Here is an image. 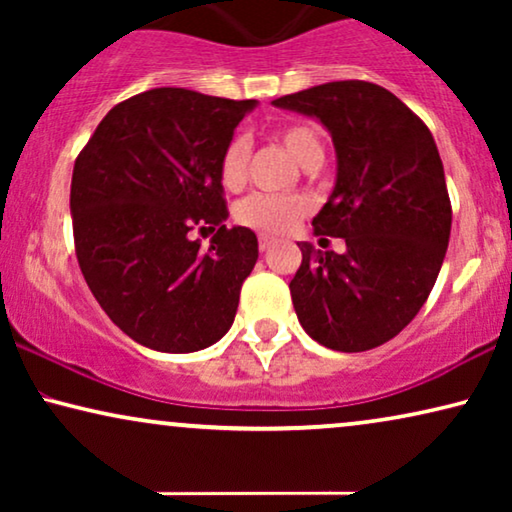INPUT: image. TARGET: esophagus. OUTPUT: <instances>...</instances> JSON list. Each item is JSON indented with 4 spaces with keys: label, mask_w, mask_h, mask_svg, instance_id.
<instances>
[{
    "label": "esophagus",
    "mask_w": 512,
    "mask_h": 512,
    "mask_svg": "<svg viewBox=\"0 0 512 512\" xmlns=\"http://www.w3.org/2000/svg\"><path fill=\"white\" fill-rule=\"evenodd\" d=\"M275 242H277L275 237H270V235H258V249H261V251H268Z\"/></svg>",
    "instance_id": "1"
}]
</instances>
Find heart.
<instances>
[{
    "label": "heart",
    "instance_id": "b5f03b06",
    "mask_svg": "<svg viewBox=\"0 0 512 512\" xmlns=\"http://www.w3.org/2000/svg\"><path fill=\"white\" fill-rule=\"evenodd\" d=\"M275 137L305 170L324 160V142H321L319 130L312 123H289L279 128ZM247 158V139H230L219 158V181L226 191H240L244 186V181H247ZM307 212H310V202L303 195L251 193L237 202L235 221L244 228L256 230V233L279 235L296 226Z\"/></svg>",
    "mask_w": 512,
    "mask_h": 512
}]
</instances>
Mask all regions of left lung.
<instances>
[{
  "label": "left lung",
  "mask_w": 512,
  "mask_h": 512,
  "mask_svg": "<svg viewBox=\"0 0 512 512\" xmlns=\"http://www.w3.org/2000/svg\"><path fill=\"white\" fill-rule=\"evenodd\" d=\"M317 116L338 153V181L314 216V235L342 237L345 254L300 242L291 279L300 326L335 352L396 338L429 298L443 265L452 205L431 130L387 88L333 81L277 97Z\"/></svg>",
  "instance_id": "1"
}]
</instances>
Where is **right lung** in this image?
I'll return each mask as SVG.
<instances>
[{
	"label": "right lung",
	"mask_w": 512,
	"mask_h": 512,
	"mask_svg": "<svg viewBox=\"0 0 512 512\" xmlns=\"http://www.w3.org/2000/svg\"><path fill=\"white\" fill-rule=\"evenodd\" d=\"M256 100L153 88L102 118L74 163V249L88 289L139 345L186 354L233 326L258 240L226 228L219 158ZM191 229H216L207 252Z\"/></svg>",
	"instance_id": "add662e5"
}]
</instances>
